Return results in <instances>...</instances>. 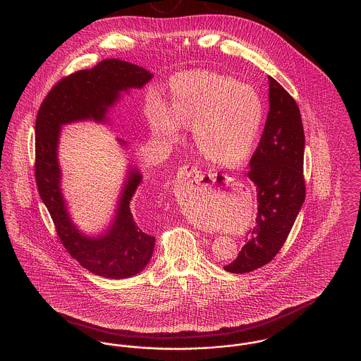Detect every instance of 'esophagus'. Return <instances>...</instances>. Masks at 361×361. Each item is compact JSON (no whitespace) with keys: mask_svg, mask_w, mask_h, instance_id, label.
Masks as SVG:
<instances>
[{"mask_svg":"<svg viewBox=\"0 0 361 361\" xmlns=\"http://www.w3.org/2000/svg\"><path fill=\"white\" fill-rule=\"evenodd\" d=\"M180 174H181V177L185 178V180L190 178V180H193V181H197V183L203 181L204 177H208V178L214 183V181L216 180V176H218L215 172H203V171L200 169V166L196 165V164H187V165H184V166L181 168V171H180Z\"/></svg>","mask_w":361,"mask_h":361,"instance_id":"34e87169","label":"esophagus"}]
</instances>
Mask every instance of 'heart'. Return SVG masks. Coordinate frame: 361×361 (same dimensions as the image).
I'll return each instance as SVG.
<instances>
[{"instance_id": "heart-1", "label": "heart", "mask_w": 361, "mask_h": 361, "mask_svg": "<svg viewBox=\"0 0 361 361\" xmlns=\"http://www.w3.org/2000/svg\"><path fill=\"white\" fill-rule=\"evenodd\" d=\"M264 121L255 89L212 71H189L172 82L168 109L155 103L149 121L155 135L174 142L180 127H192L199 150L224 166H237L253 153Z\"/></svg>"}]
</instances>
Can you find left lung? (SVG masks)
I'll return each instance as SVG.
<instances>
[{
  "label": "left lung",
  "mask_w": 361,
  "mask_h": 361,
  "mask_svg": "<svg viewBox=\"0 0 361 361\" xmlns=\"http://www.w3.org/2000/svg\"><path fill=\"white\" fill-rule=\"evenodd\" d=\"M268 80L269 112L247 172L257 190V218L238 257L224 267L231 274L252 272L275 258L306 197L300 111L275 78Z\"/></svg>",
  "instance_id": "8db88e82"
}]
</instances>
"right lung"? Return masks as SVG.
Masks as SVG:
<instances>
[{
	"instance_id": "1",
	"label": "right lung",
	"mask_w": 361,
	"mask_h": 361,
	"mask_svg": "<svg viewBox=\"0 0 361 361\" xmlns=\"http://www.w3.org/2000/svg\"><path fill=\"white\" fill-rule=\"evenodd\" d=\"M152 77L150 71L134 63L104 59L92 69L71 73L58 81L37 111L35 178L39 195L65 249L94 275L131 277L139 274L153 256L155 238L137 226L130 208L142 176L137 171L130 172L112 227L99 238L82 235L70 221L59 188L56 146L61 126L82 119L104 121L106 108L118 100L121 90L142 87ZM121 142L126 143L121 139Z\"/></svg>"
}]
</instances>
